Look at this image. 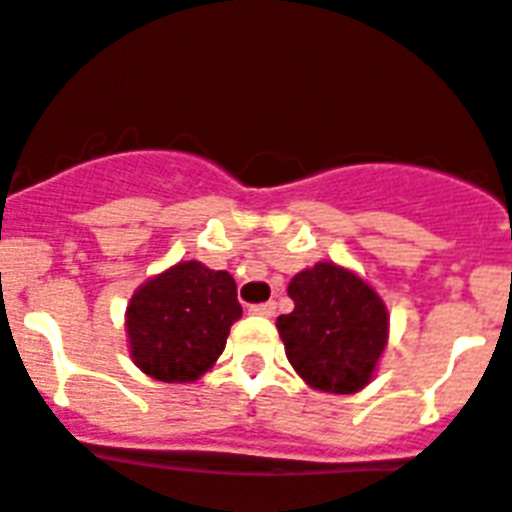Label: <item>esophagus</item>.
I'll return each instance as SVG.
<instances>
[{"mask_svg": "<svg viewBox=\"0 0 512 512\" xmlns=\"http://www.w3.org/2000/svg\"><path fill=\"white\" fill-rule=\"evenodd\" d=\"M274 301H266V303H256V306H251V314L253 316H274Z\"/></svg>", "mask_w": 512, "mask_h": 512, "instance_id": "esophagus-1", "label": "esophagus"}]
</instances>
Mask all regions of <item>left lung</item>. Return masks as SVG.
<instances>
[{
  "mask_svg": "<svg viewBox=\"0 0 512 512\" xmlns=\"http://www.w3.org/2000/svg\"><path fill=\"white\" fill-rule=\"evenodd\" d=\"M295 308L277 319L287 361L308 387L353 395L371 382L390 337V314L369 282L332 261L290 280Z\"/></svg>",
  "mask_w": 512,
  "mask_h": 512,
  "instance_id": "8db88e82",
  "label": "left lung"
}]
</instances>
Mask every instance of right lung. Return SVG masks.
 <instances>
[{
	"mask_svg": "<svg viewBox=\"0 0 512 512\" xmlns=\"http://www.w3.org/2000/svg\"><path fill=\"white\" fill-rule=\"evenodd\" d=\"M243 316L235 280L201 261H180L143 282L125 311L130 358L159 382H196Z\"/></svg>",
	"mask_w": 512,
	"mask_h": 512,
	"instance_id": "obj_1",
	"label": "right lung"
}]
</instances>
